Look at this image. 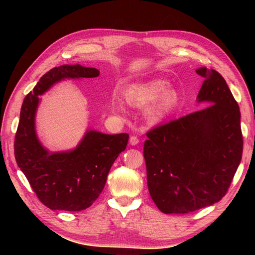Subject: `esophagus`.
I'll use <instances>...</instances> for the list:
<instances>
[{"instance_id": "obj_1", "label": "esophagus", "mask_w": 255, "mask_h": 255, "mask_svg": "<svg viewBox=\"0 0 255 255\" xmlns=\"http://www.w3.org/2000/svg\"><path fill=\"white\" fill-rule=\"evenodd\" d=\"M129 141H130V144L135 145V144H137V143L139 142V139H138V137L135 136V135H131Z\"/></svg>"}]
</instances>
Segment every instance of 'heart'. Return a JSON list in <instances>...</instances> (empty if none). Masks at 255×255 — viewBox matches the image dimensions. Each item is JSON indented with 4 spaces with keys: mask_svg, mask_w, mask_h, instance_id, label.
<instances>
[{
    "mask_svg": "<svg viewBox=\"0 0 255 255\" xmlns=\"http://www.w3.org/2000/svg\"><path fill=\"white\" fill-rule=\"evenodd\" d=\"M165 80L157 79L152 82L130 87L124 93L126 101L134 107H144V119L150 124L159 123L176 109L180 96L176 90L168 88ZM112 110L122 115L125 112L123 104L115 101Z\"/></svg>",
    "mask_w": 255,
    "mask_h": 255,
    "instance_id": "obj_1",
    "label": "heart"
}]
</instances>
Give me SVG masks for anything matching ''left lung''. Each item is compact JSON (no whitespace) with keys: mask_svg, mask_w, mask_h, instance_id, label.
<instances>
[{"mask_svg":"<svg viewBox=\"0 0 255 255\" xmlns=\"http://www.w3.org/2000/svg\"><path fill=\"white\" fill-rule=\"evenodd\" d=\"M198 102L204 110L146 132L143 144L148 188L164 214H187L226 194L242 159L243 135L237 101L222 75L206 67Z\"/></svg>","mask_w":255,"mask_h":255,"instance_id":"obj_1","label":"left lung"}]
</instances>
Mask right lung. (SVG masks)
<instances>
[{
	"label": "right lung",
	"mask_w": 255,
	"mask_h": 255,
	"mask_svg": "<svg viewBox=\"0 0 255 255\" xmlns=\"http://www.w3.org/2000/svg\"><path fill=\"white\" fill-rule=\"evenodd\" d=\"M99 70L80 65H63L46 72L25 96L14 140L15 160L38 199L50 210L83 211L98 198L119 154L126 149L129 134L88 131L77 148L49 154L39 142L35 114L42 95L64 78L97 77Z\"/></svg>",
	"instance_id": "right-lung-1"
}]
</instances>
